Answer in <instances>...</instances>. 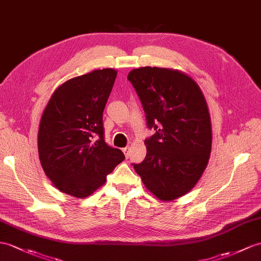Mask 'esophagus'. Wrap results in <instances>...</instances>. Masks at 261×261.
Instances as JSON below:
<instances>
[{"label": "esophagus", "instance_id": "esophagus-1", "mask_svg": "<svg viewBox=\"0 0 261 261\" xmlns=\"http://www.w3.org/2000/svg\"><path fill=\"white\" fill-rule=\"evenodd\" d=\"M123 152L125 154V157L128 158V157H129V154H130V152H129V147H124V148H123Z\"/></svg>", "mask_w": 261, "mask_h": 261}]
</instances>
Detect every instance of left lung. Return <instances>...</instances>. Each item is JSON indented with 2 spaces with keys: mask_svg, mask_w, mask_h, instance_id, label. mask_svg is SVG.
Returning <instances> with one entry per match:
<instances>
[{
  "mask_svg": "<svg viewBox=\"0 0 261 261\" xmlns=\"http://www.w3.org/2000/svg\"><path fill=\"white\" fill-rule=\"evenodd\" d=\"M142 101L148 128L147 152L133 164L150 193L161 200L187 194L199 180L212 150V122L204 94L179 71L135 68L127 76Z\"/></svg>",
  "mask_w": 261,
  "mask_h": 261,
  "instance_id": "obj_1",
  "label": "left lung"
}]
</instances>
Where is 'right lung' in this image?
<instances>
[{
    "label": "right lung",
    "mask_w": 261,
    "mask_h": 261,
    "mask_svg": "<svg viewBox=\"0 0 261 261\" xmlns=\"http://www.w3.org/2000/svg\"><path fill=\"white\" fill-rule=\"evenodd\" d=\"M116 76L115 69L104 68L68 80L56 88L43 112L37 135L40 162L54 186L67 195H92L125 160L122 150L104 139L103 112Z\"/></svg>",
    "instance_id": "obj_1"
}]
</instances>
